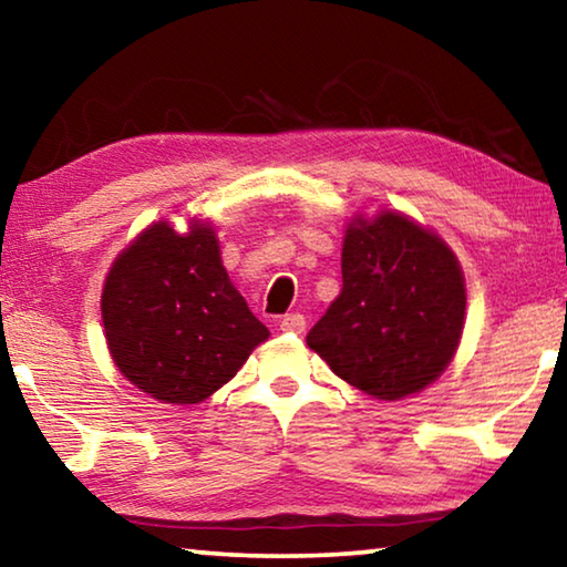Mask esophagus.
Segmentation results:
<instances>
[{
  "label": "esophagus",
  "mask_w": 567,
  "mask_h": 567,
  "mask_svg": "<svg viewBox=\"0 0 567 567\" xmlns=\"http://www.w3.org/2000/svg\"><path fill=\"white\" fill-rule=\"evenodd\" d=\"M280 330L282 332H302L305 330V315H300V312L285 315V318L280 320Z\"/></svg>",
  "instance_id": "esophagus-1"
}]
</instances>
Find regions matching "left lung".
<instances>
[{"label":"left lung","instance_id":"obj_1","mask_svg":"<svg viewBox=\"0 0 567 567\" xmlns=\"http://www.w3.org/2000/svg\"><path fill=\"white\" fill-rule=\"evenodd\" d=\"M463 270L437 235L398 213L358 219L342 245V292L307 344L332 372L378 400L430 385L457 350Z\"/></svg>","mask_w":567,"mask_h":567}]
</instances>
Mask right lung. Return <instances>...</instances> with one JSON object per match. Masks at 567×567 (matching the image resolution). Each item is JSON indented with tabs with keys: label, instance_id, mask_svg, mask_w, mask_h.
<instances>
[{
	"label": "right lung",
	"instance_id": "add662e5",
	"mask_svg": "<svg viewBox=\"0 0 567 567\" xmlns=\"http://www.w3.org/2000/svg\"><path fill=\"white\" fill-rule=\"evenodd\" d=\"M102 322L122 375L172 405L207 400L270 334L199 223L187 235L157 223L124 249L104 282Z\"/></svg>",
	"mask_w": 567,
	"mask_h": 567
}]
</instances>
